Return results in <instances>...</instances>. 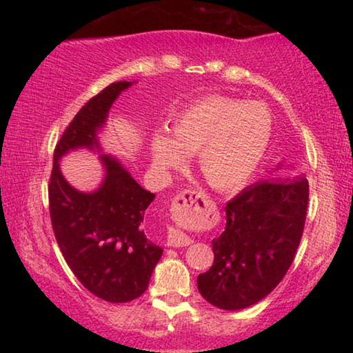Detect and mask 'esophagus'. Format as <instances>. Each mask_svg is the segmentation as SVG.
Segmentation results:
<instances>
[{"label":"esophagus","instance_id":"34e87169","mask_svg":"<svg viewBox=\"0 0 353 353\" xmlns=\"http://www.w3.org/2000/svg\"><path fill=\"white\" fill-rule=\"evenodd\" d=\"M208 205V196L202 190L188 188L179 193L171 205V216L177 225H190L204 219ZM191 243V238L183 234L179 227L168 230V246L183 248Z\"/></svg>","mask_w":353,"mask_h":353}]
</instances>
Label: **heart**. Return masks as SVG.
<instances>
[{
	"mask_svg": "<svg viewBox=\"0 0 353 353\" xmlns=\"http://www.w3.org/2000/svg\"><path fill=\"white\" fill-rule=\"evenodd\" d=\"M274 121L261 103L229 97H207L183 109L172 123V135L160 130L152 139L159 171L181 168L187 154H198L208 185L240 187L259 168L270 148Z\"/></svg>",
	"mask_w": 353,
	"mask_h": 353,
	"instance_id": "1",
	"label": "heart"
}]
</instances>
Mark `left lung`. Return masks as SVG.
I'll return each mask as SVG.
<instances>
[{
    "instance_id": "left-lung-1",
    "label": "left lung",
    "mask_w": 353,
    "mask_h": 353,
    "mask_svg": "<svg viewBox=\"0 0 353 353\" xmlns=\"http://www.w3.org/2000/svg\"><path fill=\"white\" fill-rule=\"evenodd\" d=\"M308 181L274 179L249 185L227 202L225 229L212 241L213 266L198 276L201 296L223 310H241L282 282L301 243Z\"/></svg>"
}]
</instances>
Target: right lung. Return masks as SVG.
<instances>
[{
  "label": "right lung",
  "mask_w": 353,
  "mask_h": 353,
  "mask_svg": "<svg viewBox=\"0 0 353 353\" xmlns=\"http://www.w3.org/2000/svg\"><path fill=\"white\" fill-rule=\"evenodd\" d=\"M132 82L105 87L76 113L54 149L48 185L50 214L59 248L77 280L99 299L130 302L146 291L163 249L149 240L143 218L155 194L141 188L110 155H101V187L82 193L62 176V155L77 148L99 149L98 130L119 93Z\"/></svg>",
  "instance_id": "1"
}]
</instances>
